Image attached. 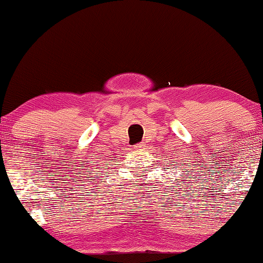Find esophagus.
Wrapping results in <instances>:
<instances>
[{
    "label": "esophagus",
    "instance_id": "34e87169",
    "mask_svg": "<svg viewBox=\"0 0 263 263\" xmlns=\"http://www.w3.org/2000/svg\"><path fill=\"white\" fill-rule=\"evenodd\" d=\"M135 149H137V150H142V149H144V144L143 143H138V144H136L135 146Z\"/></svg>",
    "mask_w": 263,
    "mask_h": 263
}]
</instances>
